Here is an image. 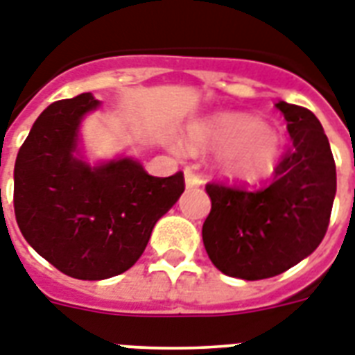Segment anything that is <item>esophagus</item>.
Segmentation results:
<instances>
[{
  "label": "esophagus",
  "mask_w": 355,
  "mask_h": 355,
  "mask_svg": "<svg viewBox=\"0 0 355 355\" xmlns=\"http://www.w3.org/2000/svg\"><path fill=\"white\" fill-rule=\"evenodd\" d=\"M184 177H186V186H188V188H199V186L205 184V180H202V177H200L199 173H195L193 169H189V167L184 171Z\"/></svg>",
  "instance_id": "obj_1"
}]
</instances>
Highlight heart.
<instances>
[{
	"label": "heart",
	"mask_w": 355,
	"mask_h": 355,
	"mask_svg": "<svg viewBox=\"0 0 355 355\" xmlns=\"http://www.w3.org/2000/svg\"><path fill=\"white\" fill-rule=\"evenodd\" d=\"M195 147L223 149V169L237 180H258L275 171L282 156L280 136L250 116L227 114L216 121L191 128ZM175 149L180 150L178 145Z\"/></svg>",
	"instance_id": "obj_1"
}]
</instances>
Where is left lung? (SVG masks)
Masks as SVG:
<instances>
[{
    "label": "left lung",
    "instance_id": "8db88e82",
    "mask_svg": "<svg viewBox=\"0 0 355 355\" xmlns=\"http://www.w3.org/2000/svg\"><path fill=\"white\" fill-rule=\"evenodd\" d=\"M293 145L269 186L248 189L208 182L211 210L202 241L211 263L227 276L263 280L282 275L319 247L330 223L337 175L330 141L311 110L286 101Z\"/></svg>",
    "mask_w": 355,
    "mask_h": 355
}]
</instances>
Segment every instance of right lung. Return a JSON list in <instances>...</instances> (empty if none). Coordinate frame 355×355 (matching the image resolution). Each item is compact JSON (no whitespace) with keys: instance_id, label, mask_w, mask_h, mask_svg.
Returning a JSON list of instances; mask_svg holds the SVG:
<instances>
[{"instance_id":"1","label":"right lung","mask_w":355,"mask_h":355,"mask_svg":"<svg viewBox=\"0 0 355 355\" xmlns=\"http://www.w3.org/2000/svg\"><path fill=\"white\" fill-rule=\"evenodd\" d=\"M92 94L55 101L19 147L14 214L31 247L60 272L105 280L130 269L156 221L184 191V173L150 177L132 158L90 167L73 155Z\"/></svg>"}]
</instances>
